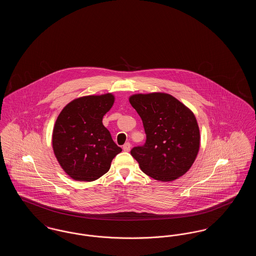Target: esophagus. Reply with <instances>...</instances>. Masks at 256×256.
I'll return each mask as SVG.
<instances>
[{"mask_svg": "<svg viewBox=\"0 0 256 256\" xmlns=\"http://www.w3.org/2000/svg\"><path fill=\"white\" fill-rule=\"evenodd\" d=\"M130 146H132V145H130V143H126L124 146H122V150H124V152H130Z\"/></svg>", "mask_w": 256, "mask_h": 256, "instance_id": "34e87169", "label": "esophagus"}]
</instances>
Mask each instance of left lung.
<instances>
[{
    "mask_svg": "<svg viewBox=\"0 0 256 256\" xmlns=\"http://www.w3.org/2000/svg\"><path fill=\"white\" fill-rule=\"evenodd\" d=\"M130 102L141 117L146 134V143L130 150L141 170L160 182L183 176L200 150L194 113L166 93L135 94Z\"/></svg>",
    "mask_w": 256,
    "mask_h": 256,
    "instance_id": "left-lung-1",
    "label": "left lung"
}]
</instances>
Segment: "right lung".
<instances>
[{"instance_id": "obj_1", "label": "right lung", "mask_w": 256, "mask_h": 256, "mask_svg": "<svg viewBox=\"0 0 256 256\" xmlns=\"http://www.w3.org/2000/svg\"><path fill=\"white\" fill-rule=\"evenodd\" d=\"M114 104L111 93L84 96L69 102L52 130V148L61 168L74 180L93 182L110 170L122 148L102 124Z\"/></svg>"}]
</instances>
